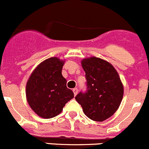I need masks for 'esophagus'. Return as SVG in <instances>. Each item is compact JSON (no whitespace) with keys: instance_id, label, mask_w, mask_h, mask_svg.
<instances>
[{"instance_id":"esophagus-1","label":"esophagus","mask_w":149,"mask_h":149,"mask_svg":"<svg viewBox=\"0 0 149 149\" xmlns=\"http://www.w3.org/2000/svg\"><path fill=\"white\" fill-rule=\"evenodd\" d=\"M73 91V93H74V95H76L77 94V93H78V89L77 88H74V89L72 90Z\"/></svg>"}]
</instances>
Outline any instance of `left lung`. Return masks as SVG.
Here are the masks:
<instances>
[{
  "mask_svg": "<svg viewBox=\"0 0 149 149\" xmlns=\"http://www.w3.org/2000/svg\"><path fill=\"white\" fill-rule=\"evenodd\" d=\"M82 66L85 72L86 91L75 97L85 115L102 122L109 118L120 107L123 97V85L111 64L96 58H85Z\"/></svg>",
  "mask_w": 149,
  "mask_h": 149,
  "instance_id": "obj_1",
  "label": "left lung"
}]
</instances>
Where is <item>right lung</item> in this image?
<instances>
[{"instance_id": "obj_1", "label": "right lung", "mask_w": 149, "mask_h": 149, "mask_svg": "<svg viewBox=\"0 0 149 149\" xmlns=\"http://www.w3.org/2000/svg\"><path fill=\"white\" fill-rule=\"evenodd\" d=\"M64 61L56 57L48 58L36 67L26 86V96L31 109L40 117L50 119L62 111L74 98L61 74Z\"/></svg>"}]
</instances>
